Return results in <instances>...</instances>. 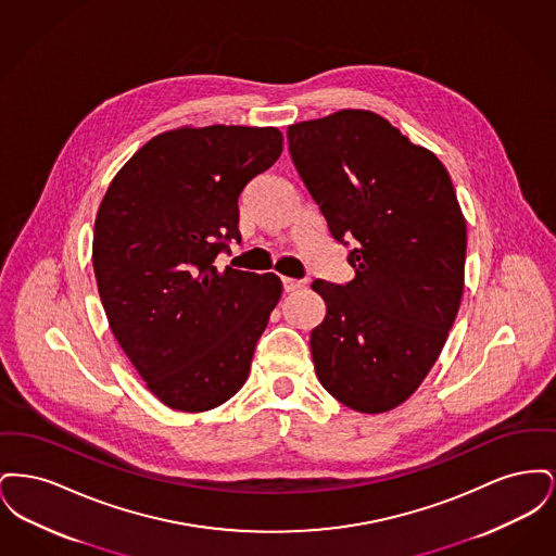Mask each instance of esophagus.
<instances>
[{"instance_id": "obj_1", "label": "esophagus", "mask_w": 556, "mask_h": 556, "mask_svg": "<svg viewBox=\"0 0 556 556\" xmlns=\"http://www.w3.org/2000/svg\"><path fill=\"white\" fill-rule=\"evenodd\" d=\"M281 283H283V290L290 293V291L302 290L306 281H300V279H290V277H283V279H281Z\"/></svg>"}]
</instances>
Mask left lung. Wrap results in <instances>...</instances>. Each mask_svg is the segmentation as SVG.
I'll use <instances>...</instances> for the list:
<instances>
[{
    "label": "left lung",
    "mask_w": 556,
    "mask_h": 556,
    "mask_svg": "<svg viewBox=\"0 0 556 556\" xmlns=\"http://www.w3.org/2000/svg\"><path fill=\"white\" fill-rule=\"evenodd\" d=\"M288 141L331 238L354 239V279L313 281L327 306L311 331L318 381L356 413L394 410L435 365L465 290L467 223L448 170L370 110L295 123Z\"/></svg>",
    "instance_id": "left-lung-1"
}]
</instances>
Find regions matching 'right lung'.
Masks as SVG:
<instances>
[{"instance_id": "1", "label": "right lung", "mask_w": 556, "mask_h": 556, "mask_svg": "<svg viewBox=\"0 0 556 556\" xmlns=\"http://www.w3.org/2000/svg\"><path fill=\"white\" fill-rule=\"evenodd\" d=\"M277 127H179L152 137L108 186L93 273L116 342L173 410L236 396L281 298L277 275L214 266L239 238V193L281 156Z\"/></svg>"}]
</instances>
